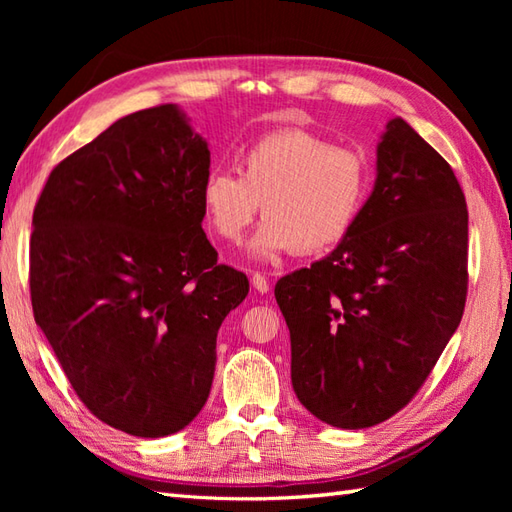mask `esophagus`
Returning a JSON list of instances; mask_svg holds the SVG:
<instances>
[{
    "mask_svg": "<svg viewBox=\"0 0 512 512\" xmlns=\"http://www.w3.org/2000/svg\"><path fill=\"white\" fill-rule=\"evenodd\" d=\"M250 284H253V288L259 292V295H266V292L270 290L268 279L259 273H253V277H250Z\"/></svg>",
    "mask_w": 512,
    "mask_h": 512,
    "instance_id": "obj_1",
    "label": "esophagus"
}]
</instances>
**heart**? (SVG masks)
<instances>
[{"label":"heart","instance_id":"obj_1","mask_svg":"<svg viewBox=\"0 0 512 512\" xmlns=\"http://www.w3.org/2000/svg\"><path fill=\"white\" fill-rule=\"evenodd\" d=\"M239 176L217 169L200 189L204 222L237 244L262 204L264 224L253 253L262 259L295 250L323 253L352 233L372 189L369 160L354 147L332 145L308 129H279L250 143Z\"/></svg>","mask_w":512,"mask_h":512}]
</instances>
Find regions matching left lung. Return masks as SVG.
Returning a JSON list of instances; mask_svg holds the SVG:
<instances>
[{"mask_svg":"<svg viewBox=\"0 0 512 512\" xmlns=\"http://www.w3.org/2000/svg\"><path fill=\"white\" fill-rule=\"evenodd\" d=\"M374 191L328 257L281 277L292 389L339 429L389 420L429 378L464 314L469 211L436 149L394 118Z\"/></svg>","mask_w":512,"mask_h":512,"instance_id":"8db88e82","label":"left lung"}]
</instances>
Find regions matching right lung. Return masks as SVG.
Masks as SVG:
<instances>
[{
	"instance_id": "obj_1",
	"label": "right lung",
	"mask_w": 512,
	"mask_h": 512,
	"mask_svg": "<svg viewBox=\"0 0 512 512\" xmlns=\"http://www.w3.org/2000/svg\"><path fill=\"white\" fill-rule=\"evenodd\" d=\"M209 165L176 105L149 107L61 160L32 213L35 321L83 405L129 436L198 416L217 330L248 295L202 231Z\"/></svg>"
}]
</instances>
